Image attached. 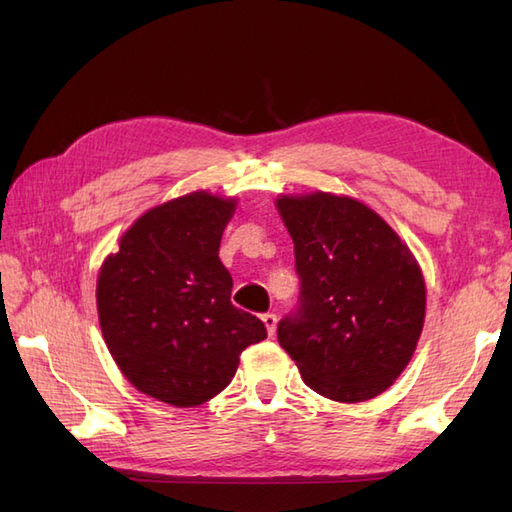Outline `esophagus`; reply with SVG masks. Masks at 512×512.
Instances as JSON below:
<instances>
[{
    "instance_id": "obj_1",
    "label": "esophagus",
    "mask_w": 512,
    "mask_h": 512,
    "mask_svg": "<svg viewBox=\"0 0 512 512\" xmlns=\"http://www.w3.org/2000/svg\"><path fill=\"white\" fill-rule=\"evenodd\" d=\"M262 321H264V325H266L268 336H273V334H275V328H277V314H273V312H266L264 317H262Z\"/></svg>"
}]
</instances>
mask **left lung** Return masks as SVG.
I'll return each instance as SVG.
<instances>
[{
    "label": "left lung",
    "mask_w": 512,
    "mask_h": 512,
    "mask_svg": "<svg viewBox=\"0 0 512 512\" xmlns=\"http://www.w3.org/2000/svg\"><path fill=\"white\" fill-rule=\"evenodd\" d=\"M295 242L299 303L277 325L303 383L339 402L378 396L411 361L424 323V279L409 248L363 202L281 195Z\"/></svg>",
    "instance_id": "8db88e82"
}]
</instances>
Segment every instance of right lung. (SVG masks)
Here are the masks:
<instances>
[{"label": "right lung", "instance_id": "obj_1", "mask_svg": "<svg viewBox=\"0 0 512 512\" xmlns=\"http://www.w3.org/2000/svg\"><path fill=\"white\" fill-rule=\"evenodd\" d=\"M235 200L206 191L140 215L101 266L96 306L107 350L143 394L195 407L231 383L239 354L266 325L231 303L220 262Z\"/></svg>", "mask_w": 512, "mask_h": 512}]
</instances>
